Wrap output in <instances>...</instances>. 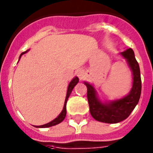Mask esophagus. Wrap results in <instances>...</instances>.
<instances>
[{
  "label": "esophagus",
  "mask_w": 153,
  "mask_h": 153,
  "mask_svg": "<svg viewBox=\"0 0 153 153\" xmlns=\"http://www.w3.org/2000/svg\"><path fill=\"white\" fill-rule=\"evenodd\" d=\"M76 74H77V76L79 77V79H82V78H83V76H84V71L82 69L77 70Z\"/></svg>",
  "instance_id": "esophagus-1"
}]
</instances>
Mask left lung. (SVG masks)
I'll return each mask as SVG.
<instances>
[{
	"instance_id": "8db88e82",
	"label": "left lung",
	"mask_w": 153,
	"mask_h": 153,
	"mask_svg": "<svg viewBox=\"0 0 153 153\" xmlns=\"http://www.w3.org/2000/svg\"><path fill=\"white\" fill-rule=\"evenodd\" d=\"M121 55L127 59L133 74V87L128 95L119 100L110 102L108 104H102L96 97L93 86L87 82H84L87 87V99L91 116L98 121L114 124L123 121L130 115L140 99L141 79L140 67L134 52L132 49L128 48L121 53Z\"/></svg>"
}]
</instances>
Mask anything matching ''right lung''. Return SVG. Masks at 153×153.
<instances>
[{
	"instance_id": "right-lung-1",
	"label": "right lung",
	"mask_w": 153,
	"mask_h": 153,
	"mask_svg": "<svg viewBox=\"0 0 153 153\" xmlns=\"http://www.w3.org/2000/svg\"><path fill=\"white\" fill-rule=\"evenodd\" d=\"M27 51L21 53L20 56H21L23 54H25V53L27 52ZM78 82H79V78H78V77H75V78L72 79V81L70 82L69 86H68V89H67L66 99H65L64 106H63V109H62V111L61 112V114H60L59 115V116L56 117V118L54 119L53 121H51V122H49V123H48V124H45V125H43V126H36V127H38V128H48V127H51V126H55V125H57V124H59L60 122H62V121L64 120L65 117H66V114H67V109H66V105H67V99H68V98H69V96H70V94H71V93L72 90L74 89V87L75 86V85H76Z\"/></svg>"
}]
</instances>
